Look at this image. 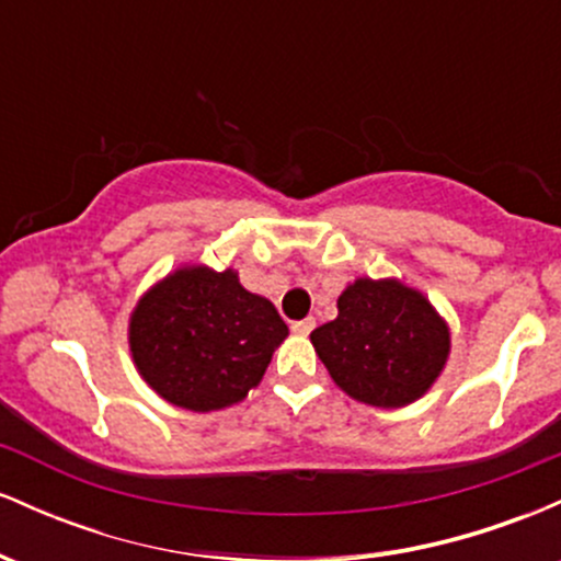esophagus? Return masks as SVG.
I'll return each instance as SVG.
<instances>
[{
  "label": "esophagus",
  "instance_id": "1",
  "mask_svg": "<svg viewBox=\"0 0 561 561\" xmlns=\"http://www.w3.org/2000/svg\"><path fill=\"white\" fill-rule=\"evenodd\" d=\"M313 327H317V321H313L311 317L308 319H300V321H293V327H289V330H293L295 334H302V337H306L308 332L313 330Z\"/></svg>",
  "mask_w": 561,
  "mask_h": 561
}]
</instances>
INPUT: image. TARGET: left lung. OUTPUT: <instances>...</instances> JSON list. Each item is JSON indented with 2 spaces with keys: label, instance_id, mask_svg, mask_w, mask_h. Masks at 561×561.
Masks as SVG:
<instances>
[{
  "label": "left lung",
  "instance_id": "8db88e82",
  "mask_svg": "<svg viewBox=\"0 0 561 561\" xmlns=\"http://www.w3.org/2000/svg\"><path fill=\"white\" fill-rule=\"evenodd\" d=\"M311 343L345 396L377 409H403L437 382L450 356V327L422 289L396 276L347 282L337 319Z\"/></svg>",
  "mask_w": 561,
  "mask_h": 561
}]
</instances>
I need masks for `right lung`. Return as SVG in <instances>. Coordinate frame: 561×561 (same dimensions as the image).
I'll list each match as a JSON object with an SVG mask.
<instances>
[{
  "label": "right lung",
  "mask_w": 561,
  "mask_h": 561,
  "mask_svg": "<svg viewBox=\"0 0 561 561\" xmlns=\"http://www.w3.org/2000/svg\"><path fill=\"white\" fill-rule=\"evenodd\" d=\"M287 334L274 302L244 289L237 268L182 263L141 293L128 353L163 401L205 414L259 388Z\"/></svg>",
  "instance_id": "1"
}]
</instances>
